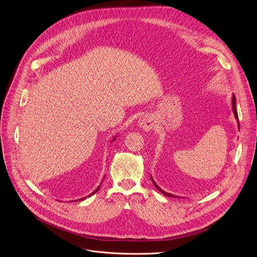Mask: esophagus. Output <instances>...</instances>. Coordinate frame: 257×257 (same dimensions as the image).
I'll use <instances>...</instances> for the list:
<instances>
[{"instance_id":"1","label":"esophagus","mask_w":257,"mask_h":257,"mask_svg":"<svg viewBox=\"0 0 257 257\" xmlns=\"http://www.w3.org/2000/svg\"><path fill=\"white\" fill-rule=\"evenodd\" d=\"M138 126L140 128H142L143 130H151L154 126L153 123V119L150 116H144L142 118H140V120L138 121Z\"/></svg>"}]
</instances>
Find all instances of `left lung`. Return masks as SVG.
I'll use <instances>...</instances> for the list:
<instances>
[{
	"instance_id": "8db88e82",
	"label": "left lung",
	"mask_w": 257,
	"mask_h": 257,
	"mask_svg": "<svg viewBox=\"0 0 257 257\" xmlns=\"http://www.w3.org/2000/svg\"><path fill=\"white\" fill-rule=\"evenodd\" d=\"M232 108H233V113H234L235 118H236L237 123H238V128L240 129V124H239V119H238V113H237V111H236V97H235V95H234V94H233V97H232ZM151 179H152V181H153V183H154V185L156 186V188H157L160 192H162L164 195H167V196H169V197H177L176 195H173V194H170V193L165 192L163 189H161V188L157 185V183L155 182V180L153 179V177H151Z\"/></svg>"
}]
</instances>
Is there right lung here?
<instances>
[{
	"mask_svg": "<svg viewBox=\"0 0 257 257\" xmlns=\"http://www.w3.org/2000/svg\"><path fill=\"white\" fill-rule=\"evenodd\" d=\"M116 137H117V136H116ZM116 137H114V139H113V140H112V141H114V140H116ZM100 185H101V183H100ZM100 185H99V186H98V187H97V188H96V189H95V190H94V191H93V192H92V193H91V194H89V195H88V197H90V196H91V195H93V194H94V193H95V192H97V191H98V190H99V188H100ZM85 198H86V197H82V198H80V199H78V201H80V200H83V199H85ZM74 201H77V200H74ZM71 202H73V200H72V201H71Z\"/></svg>",
	"mask_w": 257,
	"mask_h": 257,
	"instance_id": "right-lung-1",
	"label": "right lung"
}]
</instances>
